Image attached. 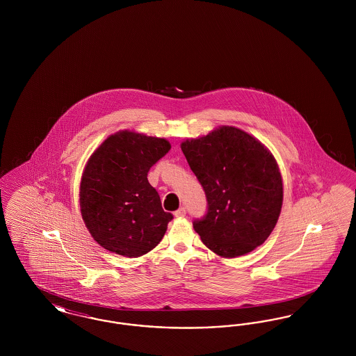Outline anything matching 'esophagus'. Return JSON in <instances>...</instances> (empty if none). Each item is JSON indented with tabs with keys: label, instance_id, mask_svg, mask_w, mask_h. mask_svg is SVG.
Here are the masks:
<instances>
[{
	"label": "esophagus",
	"instance_id": "esophagus-1",
	"mask_svg": "<svg viewBox=\"0 0 356 356\" xmlns=\"http://www.w3.org/2000/svg\"><path fill=\"white\" fill-rule=\"evenodd\" d=\"M186 211L184 207H181V208H179L176 212H175V216L176 218H184L186 216Z\"/></svg>",
	"mask_w": 356,
	"mask_h": 356
}]
</instances>
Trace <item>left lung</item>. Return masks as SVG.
<instances>
[{"mask_svg":"<svg viewBox=\"0 0 356 356\" xmlns=\"http://www.w3.org/2000/svg\"><path fill=\"white\" fill-rule=\"evenodd\" d=\"M203 186L208 211L193 221L204 244L222 257L254 251L271 235L283 204V181L272 153L254 136L222 125L181 143Z\"/></svg>","mask_w":356,"mask_h":356,"instance_id":"left-lung-1","label":"left lung"}]
</instances>
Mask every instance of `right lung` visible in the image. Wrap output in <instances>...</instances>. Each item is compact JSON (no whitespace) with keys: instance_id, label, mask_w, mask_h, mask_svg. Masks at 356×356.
<instances>
[{"instance_id":"1","label":"right lung","mask_w":356,"mask_h":356,"mask_svg":"<svg viewBox=\"0 0 356 356\" xmlns=\"http://www.w3.org/2000/svg\"><path fill=\"white\" fill-rule=\"evenodd\" d=\"M170 149L165 138L120 131L89 157L80 208L89 234L102 248L138 257L161 241L173 216L163 209L147 176Z\"/></svg>"}]
</instances>
